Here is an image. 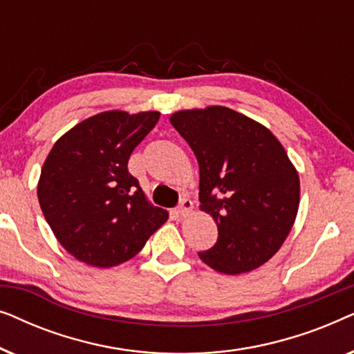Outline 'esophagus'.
<instances>
[{
  "mask_svg": "<svg viewBox=\"0 0 354 354\" xmlns=\"http://www.w3.org/2000/svg\"><path fill=\"white\" fill-rule=\"evenodd\" d=\"M192 211H193V203H192L190 200H188V198H183L182 203H180V206H178L177 212H178V214H180L182 217H187V216L192 214Z\"/></svg>",
  "mask_w": 354,
  "mask_h": 354,
  "instance_id": "obj_1",
  "label": "esophagus"
}]
</instances>
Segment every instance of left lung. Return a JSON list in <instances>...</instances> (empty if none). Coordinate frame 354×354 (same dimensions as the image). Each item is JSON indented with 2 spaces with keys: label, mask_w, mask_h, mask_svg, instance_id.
<instances>
[{
  "label": "left lung",
  "mask_w": 354,
  "mask_h": 354,
  "mask_svg": "<svg viewBox=\"0 0 354 354\" xmlns=\"http://www.w3.org/2000/svg\"><path fill=\"white\" fill-rule=\"evenodd\" d=\"M171 124L200 166V209L214 219L216 245L198 253L221 274L258 269L280 250L299 206V177L277 137L225 106L182 109Z\"/></svg>",
  "instance_id": "obj_1"
}]
</instances>
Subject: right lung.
<instances>
[{
  "label": "right lung",
  "instance_id": "obj_1",
  "mask_svg": "<svg viewBox=\"0 0 354 354\" xmlns=\"http://www.w3.org/2000/svg\"><path fill=\"white\" fill-rule=\"evenodd\" d=\"M159 115L104 111L67 130L48 153L38 201L57 241L80 263L103 269L122 264L169 219L127 169Z\"/></svg>",
  "mask_w": 354,
  "mask_h": 354
}]
</instances>
